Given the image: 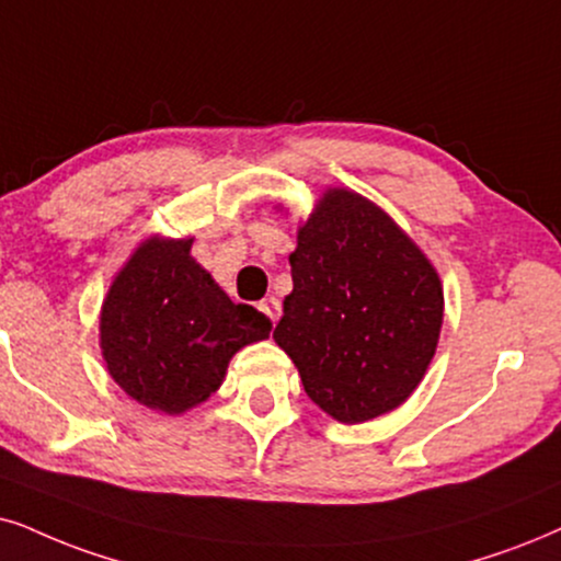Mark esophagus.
Listing matches in <instances>:
<instances>
[{"label": "esophagus", "mask_w": 561, "mask_h": 561, "mask_svg": "<svg viewBox=\"0 0 561 561\" xmlns=\"http://www.w3.org/2000/svg\"><path fill=\"white\" fill-rule=\"evenodd\" d=\"M259 310H261V313H264L272 323L276 321V318H279V302H276L274 297H268V300H261V302H259Z\"/></svg>", "instance_id": "34e87169"}]
</instances>
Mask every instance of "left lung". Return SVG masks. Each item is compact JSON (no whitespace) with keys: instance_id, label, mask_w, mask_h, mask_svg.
Segmentation results:
<instances>
[{"instance_id":"obj_1","label":"left lung","mask_w":561,"mask_h":561,"mask_svg":"<svg viewBox=\"0 0 561 561\" xmlns=\"http://www.w3.org/2000/svg\"><path fill=\"white\" fill-rule=\"evenodd\" d=\"M289 266L274 342L305 393L344 424L401 407L443 325V287L424 253L367 198L331 188L297 232Z\"/></svg>"}]
</instances>
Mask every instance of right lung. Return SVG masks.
I'll use <instances>...</instances> for the list:
<instances>
[{"instance_id": "1", "label": "right lung", "mask_w": 561, "mask_h": 561, "mask_svg": "<svg viewBox=\"0 0 561 561\" xmlns=\"http://www.w3.org/2000/svg\"><path fill=\"white\" fill-rule=\"evenodd\" d=\"M268 331L264 313L232 302L191 259V238L141 243L101 310L111 378L165 414L207 401L222 386L232 354Z\"/></svg>"}]
</instances>
